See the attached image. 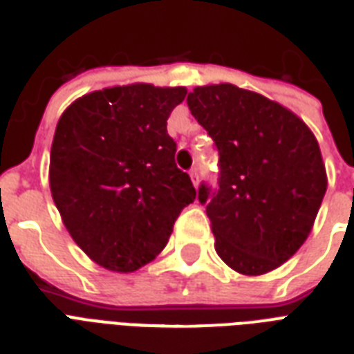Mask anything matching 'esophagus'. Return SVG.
<instances>
[{"label": "esophagus", "mask_w": 354, "mask_h": 354, "mask_svg": "<svg viewBox=\"0 0 354 354\" xmlns=\"http://www.w3.org/2000/svg\"><path fill=\"white\" fill-rule=\"evenodd\" d=\"M189 174H191V180H193L194 187H198V171H196V169H191Z\"/></svg>", "instance_id": "esophagus-1"}]
</instances>
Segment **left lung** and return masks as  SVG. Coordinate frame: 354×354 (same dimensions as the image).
I'll return each mask as SVG.
<instances>
[{
  "label": "left lung",
  "instance_id": "left-lung-1",
  "mask_svg": "<svg viewBox=\"0 0 354 354\" xmlns=\"http://www.w3.org/2000/svg\"><path fill=\"white\" fill-rule=\"evenodd\" d=\"M187 104L218 149V191L198 189L218 257L242 275L279 268L307 241L327 191L313 130L235 84L196 86Z\"/></svg>",
  "mask_w": 354,
  "mask_h": 354
}]
</instances>
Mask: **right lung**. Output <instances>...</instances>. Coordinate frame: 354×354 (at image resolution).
Wrapping results in <instances>:
<instances>
[{
    "label": "right lung",
    "instance_id": "1",
    "mask_svg": "<svg viewBox=\"0 0 354 354\" xmlns=\"http://www.w3.org/2000/svg\"><path fill=\"white\" fill-rule=\"evenodd\" d=\"M185 95L183 86H112L79 97L58 119L53 200L77 246L110 272L130 274L154 261L196 198L167 133V119Z\"/></svg>",
    "mask_w": 354,
    "mask_h": 354
}]
</instances>
